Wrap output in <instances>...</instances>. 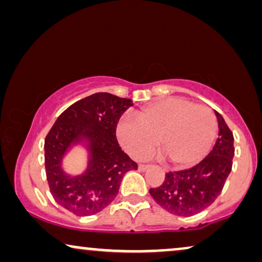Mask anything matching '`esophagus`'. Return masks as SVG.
Masks as SVG:
<instances>
[{"label":"esophagus","mask_w":262,"mask_h":262,"mask_svg":"<svg viewBox=\"0 0 262 262\" xmlns=\"http://www.w3.org/2000/svg\"><path fill=\"white\" fill-rule=\"evenodd\" d=\"M150 167H151V166H150V164H139L138 169L141 170V171H145V170H148Z\"/></svg>","instance_id":"34e87169"}]
</instances>
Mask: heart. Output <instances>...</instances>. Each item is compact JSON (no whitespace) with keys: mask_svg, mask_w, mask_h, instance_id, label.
Segmentation results:
<instances>
[{"mask_svg":"<svg viewBox=\"0 0 262 262\" xmlns=\"http://www.w3.org/2000/svg\"><path fill=\"white\" fill-rule=\"evenodd\" d=\"M121 145L136 159H145L159 145L168 162L185 167L209 152L217 135V120L206 106L181 98H167L143 107L137 119L124 116L117 126Z\"/></svg>","mask_w":262,"mask_h":262,"instance_id":"heart-1","label":"heart"}]
</instances>
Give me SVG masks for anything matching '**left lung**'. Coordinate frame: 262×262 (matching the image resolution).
I'll use <instances>...</instances> for the list:
<instances>
[{
    "instance_id": "obj_1",
    "label": "left lung",
    "mask_w": 262,
    "mask_h": 262,
    "mask_svg": "<svg viewBox=\"0 0 262 262\" xmlns=\"http://www.w3.org/2000/svg\"><path fill=\"white\" fill-rule=\"evenodd\" d=\"M218 138L212 150L194 167L169 171L160 187L150 188V195L168 212L189 217L209 207L224 187L234 159V136L224 118L214 111Z\"/></svg>"
}]
</instances>
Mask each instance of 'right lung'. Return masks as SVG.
I'll return each instance as SVG.
<instances>
[{
	"label": "right lung",
	"mask_w": 262,
	"mask_h": 262,
	"mask_svg": "<svg viewBox=\"0 0 262 262\" xmlns=\"http://www.w3.org/2000/svg\"><path fill=\"white\" fill-rule=\"evenodd\" d=\"M134 105L110 93H96L75 102L57 118L45 138V169L57 204L80 217L92 216L110 205L124 175L137 170L117 141V124ZM85 150L88 163L80 174L68 173L63 161L74 148Z\"/></svg>",
	"instance_id": "obj_1"
}]
</instances>
